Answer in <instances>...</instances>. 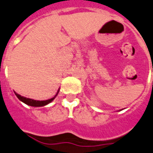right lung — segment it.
Listing matches in <instances>:
<instances>
[{"label":"right lung","mask_w":153,"mask_h":153,"mask_svg":"<svg viewBox=\"0 0 153 153\" xmlns=\"http://www.w3.org/2000/svg\"><path fill=\"white\" fill-rule=\"evenodd\" d=\"M58 93H59V90L57 91V93L55 95V97L53 98H51V99H48V100H33V99H29V98H26V97H21V95H19L17 93H15L16 96L17 97L19 100H21L22 102H24L25 104L26 105H29V106H33V107H41V106H45V105H48L49 104L50 102H52L55 97L57 96Z\"/></svg>","instance_id":"add662e5"}]
</instances>
